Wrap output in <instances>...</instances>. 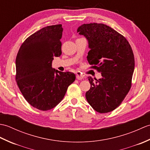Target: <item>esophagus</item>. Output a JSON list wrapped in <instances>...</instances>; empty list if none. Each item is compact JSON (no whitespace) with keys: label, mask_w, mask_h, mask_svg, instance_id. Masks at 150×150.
Segmentation results:
<instances>
[{"label":"esophagus","mask_w":150,"mask_h":150,"mask_svg":"<svg viewBox=\"0 0 150 150\" xmlns=\"http://www.w3.org/2000/svg\"><path fill=\"white\" fill-rule=\"evenodd\" d=\"M76 78L78 80H82V79H83L84 78V75L82 74L81 72H77V74H76Z\"/></svg>","instance_id":"1"}]
</instances>
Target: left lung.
Segmentation results:
<instances>
[{
	"instance_id": "left-lung-1",
	"label": "left lung",
	"mask_w": 150,
	"mask_h": 150,
	"mask_svg": "<svg viewBox=\"0 0 150 150\" xmlns=\"http://www.w3.org/2000/svg\"><path fill=\"white\" fill-rule=\"evenodd\" d=\"M77 33L88 42L87 59L102 78L88 77L91 84L86 98L97 112H110L117 108L129 92L135 68L134 55L128 41L104 24H84Z\"/></svg>"
}]
</instances>
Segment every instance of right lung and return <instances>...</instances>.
<instances>
[{"label": "right lung", "instance_id": "add662e5", "mask_svg": "<svg viewBox=\"0 0 150 150\" xmlns=\"http://www.w3.org/2000/svg\"><path fill=\"white\" fill-rule=\"evenodd\" d=\"M61 24L49 26L31 35L22 44L16 58V81L33 107L47 111L55 107L75 80L71 72L52 68L53 57L62 53Z\"/></svg>", "mask_w": 150, "mask_h": 150}]
</instances>
